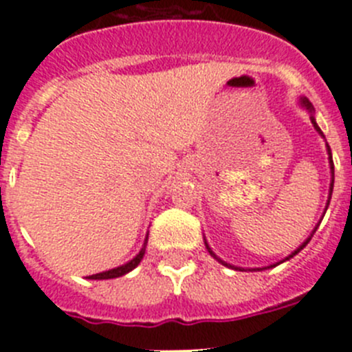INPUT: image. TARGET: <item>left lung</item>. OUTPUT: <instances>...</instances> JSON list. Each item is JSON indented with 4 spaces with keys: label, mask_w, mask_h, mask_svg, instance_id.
I'll use <instances>...</instances> for the list:
<instances>
[{
    "label": "left lung",
    "mask_w": 352,
    "mask_h": 352,
    "mask_svg": "<svg viewBox=\"0 0 352 352\" xmlns=\"http://www.w3.org/2000/svg\"><path fill=\"white\" fill-rule=\"evenodd\" d=\"M298 104L301 105V107L305 109V111H307V113L310 114V121H312V125H314V129L317 130V133H319V135H321L322 139H324L326 141V138H324V133H322V130L319 129V125H317V121H316V118H314V113H316V111H314V105L310 104V100L309 98H307V96H300V98H298ZM326 151H328V160H329V170H331V183H329V195H328V201H326V208H324V213H326V210H328V206H329V199H331V194H333V183H335V167H333V157H331V149H329V146H328V142H326ZM322 217H324V214H322ZM319 223H321V220H319ZM319 223H317L316 227H314V231L310 232V236L307 239H305L303 243L300 245V247L296 248V250L294 252H291V254H289L287 257H285V259H282L280 263H285V261H289L291 259V257H294L298 254V252H301L303 250L305 247H307V245H309V241L310 239H312V236H314V232L317 231V227H319ZM204 245H206V248H208V252H210V256L211 257H214V259L219 261L220 264H223V266H227V268H231V270H238V272H261V270H268V268H275V266H278V264L280 263H275V264H272V266H264V268H239V266H234V264H229V263H226V261H222L220 259L219 256H217V254H214L213 250H211V247L210 245H208V241H206V238H204Z\"/></svg>",
    "instance_id": "1"
}]
</instances>
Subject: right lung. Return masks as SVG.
I'll list each match as a JSON object with an SVG mask.
<instances>
[{
  "label": "right lung",
  "instance_id": "1",
  "mask_svg": "<svg viewBox=\"0 0 352 352\" xmlns=\"http://www.w3.org/2000/svg\"><path fill=\"white\" fill-rule=\"evenodd\" d=\"M146 245H148V232H146L142 248L139 250V254L133 257V259H130L129 263H125V264H121V266H118V268L107 270V272H102V273H96V275H89V276H86V278H89V280H109V278H118V276L126 275V273H130L133 268H138L139 266V263H141L142 257H144V254H146Z\"/></svg>",
  "mask_w": 352,
  "mask_h": 352
}]
</instances>
